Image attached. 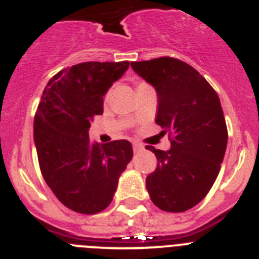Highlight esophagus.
Segmentation results:
<instances>
[{
    "mask_svg": "<svg viewBox=\"0 0 259 259\" xmlns=\"http://www.w3.org/2000/svg\"><path fill=\"white\" fill-rule=\"evenodd\" d=\"M143 149H144V146L141 145V144H139V143H135V144H134V152H135V153L143 152Z\"/></svg>",
    "mask_w": 259,
    "mask_h": 259,
    "instance_id": "esophagus-1",
    "label": "esophagus"
}]
</instances>
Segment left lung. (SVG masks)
<instances>
[{
  "label": "left lung",
  "mask_w": 259,
  "mask_h": 259,
  "mask_svg": "<svg viewBox=\"0 0 259 259\" xmlns=\"http://www.w3.org/2000/svg\"><path fill=\"white\" fill-rule=\"evenodd\" d=\"M131 66L157 91L155 123L171 141L166 152L146 146L158 161L146 176L150 200L163 211H187L209 193L223 162L228 132L219 97L197 70L178 58Z\"/></svg>",
  "instance_id": "8db88e82"
}]
</instances>
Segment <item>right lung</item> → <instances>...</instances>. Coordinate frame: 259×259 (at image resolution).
Masks as SVG:
<instances>
[{
    "label": "right lung",
    "mask_w": 259,
    "mask_h": 259,
    "mask_svg": "<svg viewBox=\"0 0 259 259\" xmlns=\"http://www.w3.org/2000/svg\"><path fill=\"white\" fill-rule=\"evenodd\" d=\"M130 62H83L49 80L37 106L33 137L45 182L66 207L97 214L109 206L118 179L134 157L127 140L105 145L89 140L104 95Z\"/></svg>",
    "instance_id": "1"
}]
</instances>
